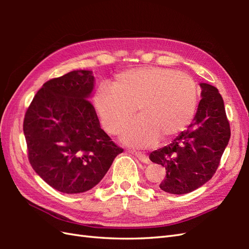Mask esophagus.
<instances>
[{
  "mask_svg": "<svg viewBox=\"0 0 249 249\" xmlns=\"http://www.w3.org/2000/svg\"><path fill=\"white\" fill-rule=\"evenodd\" d=\"M135 156L138 158V160H140V161H142V162H144V163H147L150 161V160H149V157H147L145 154H143V153H140V152H136L135 153Z\"/></svg>",
  "mask_w": 249,
  "mask_h": 249,
  "instance_id": "obj_1",
  "label": "esophagus"
}]
</instances>
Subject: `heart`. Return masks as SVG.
Wrapping results in <instances>:
<instances>
[{
  "instance_id": "b5f03b06",
  "label": "heart",
  "mask_w": 249,
  "mask_h": 249,
  "mask_svg": "<svg viewBox=\"0 0 249 249\" xmlns=\"http://www.w3.org/2000/svg\"><path fill=\"white\" fill-rule=\"evenodd\" d=\"M198 104L194 79L171 68L146 66L122 71L112 86H100L93 97L103 128L118 135L133 120L138 108L141 118L124 131L126 144L144 147L160 139H170L192 123Z\"/></svg>"
}]
</instances>
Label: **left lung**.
I'll list each match as a JSON object with an SVG mask.
<instances>
[{
  "instance_id": "left-lung-1",
  "label": "left lung",
  "mask_w": 249,
  "mask_h": 249,
  "mask_svg": "<svg viewBox=\"0 0 249 249\" xmlns=\"http://www.w3.org/2000/svg\"><path fill=\"white\" fill-rule=\"evenodd\" d=\"M201 98L193 123L170 144L150 154V160L166 168L160 187L184 195L202 186L217 170L230 139V124L218 89L200 83Z\"/></svg>"
}]
</instances>
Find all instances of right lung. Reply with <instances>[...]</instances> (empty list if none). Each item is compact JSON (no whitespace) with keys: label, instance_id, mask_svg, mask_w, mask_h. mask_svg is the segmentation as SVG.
<instances>
[{"label":"right lung","instance_id":"add662e5","mask_svg":"<svg viewBox=\"0 0 249 249\" xmlns=\"http://www.w3.org/2000/svg\"><path fill=\"white\" fill-rule=\"evenodd\" d=\"M92 71L50 79L26 110L23 133L35 172L64 194L88 192L102 181L123 149L100 128Z\"/></svg>","mask_w":249,"mask_h":249}]
</instances>
